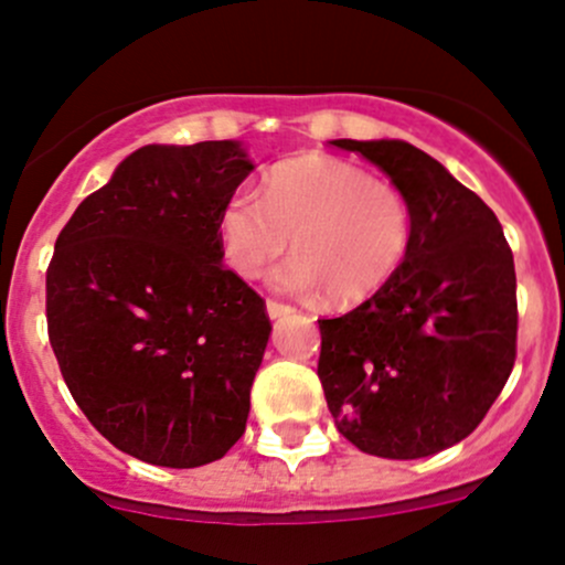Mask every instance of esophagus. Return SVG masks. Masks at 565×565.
I'll use <instances>...</instances> for the list:
<instances>
[{"label": "esophagus", "instance_id": "34e87169", "mask_svg": "<svg viewBox=\"0 0 565 565\" xmlns=\"http://www.w3.org/2000/svg\"><path fill=\"white\" fill-rule=\"evenodd\" d=\"M267 317L270 319H278V317H287V313H292L295 308L287 306V302H278V300H267Z\"/></svg>", "mask_w": 565, "mask_h": 565}]
</instances>
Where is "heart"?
I'll use <instances>...</instances> for the list:
<instances>
[{
  "label": "heart",
  "mask_w": 565,
  "mask_h": 565,
  "mask_svg": "<svg viewBox=\"0 0 565 565\" xmlns=\"http://www.w3.org/2000/svg\"><path fill=\"white\" fill-rule=\"evenodd\" d=\"M222 257L241 278H259L287 252L276 273L292 292L324 289L335 306L382 292L414 246V207L406 194L367 170L332 157L276 164L259 200L235 192L218 207Z\"/></svg>",
  "instance_id": "obj_1"
}]
</instances>
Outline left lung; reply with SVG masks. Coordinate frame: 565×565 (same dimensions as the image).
Returning <instances> with one entry per match:
<instances>
[{
    "label": "left lung",
    "mask_w": 565,
    "mask_h": 565,
    "mask_svg": "<svg viewBox=\"0 0 565 565\" xmlns=\"http://www.w3.org/2000/svg\"><path fill=\"white\" fill-rule=\"evenodd\" d=\"M390 175L414 207V246L379 295L319 319V382L338 433L417 460L477 430L518 358V276L495 213L403 140H332Z\"/></svg>",
    "instance_id": "8db88e82"
}]
</instances>
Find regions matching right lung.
I'll return each instance as SVG.
<instances>
[{
    "label": "right lung",
    "instance_id": "1",
    "mask_svg": "<svg viewBox=\"0 0 565 565\" xmlns=\"http://www.w3.org/2000/svg\"><path fill=\"white\" fill-rule=\"evenodd\" d=\"M235 140L142 146L75 207L45 273L47 338L88 423L151 466L198 468L246 430L270 319L222 263Z\"/></svg>",
    "mask_w": 565,
    "mask_h": 565
}]
</instances>
